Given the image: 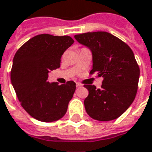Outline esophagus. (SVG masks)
Here are the masks:
<instances>
[{"mask_svg": "<svg viewBox=\"0 0 152 152\" xmlns=\"http://www.w3.org/2000/svg\"><path fill=\"white\" fill-rule=\"evenodd\" d=\"M76 88H80V87H82V84H81L80 83H76Z\"/></svg>", "mask_w": 152, "mask_h": 152, "instance_id": "1", "label": "esophagus"}]
</instances>
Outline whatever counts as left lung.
I'll use <instances>...</instances> for the list:
<instances>
[{"label": "left lung", "instance_id": "1", "mask_svg": "<svg viewBox=\"0 0 152 152\" xmlns=\"http://www.w3.org/2000/svg\"><path fill=\"white\" fill-rule=\"evenodd\" d=\"M93 54L90 75L102 77L101 88L85 84L88 95L84 100L87 113L94 120L108 121L119 118L134 101L140 69L133 51L125 42L107 31L75 35Z\"/></svg>", "mask_w": 152, "mask_h": 152}]
</instances>
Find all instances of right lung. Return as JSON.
<instances>
[{"instance_id":"1","label":"right lung","mask_w":152,"mask_h":152,"mask_svg":"<svg viewBox=\"0 0 152 152\" xmlns=\"http://www.w3.org/2000/svg\"><path fill=\"white\" fill-rule=\"evenodd\" d=\"M74 43L69 36L39 34L16 51L10 78L22 107L32 118L52 122L66 113L76 90L69 81L59 85L47 81L48 72L60 67L61 57Z\"/></svg>"}]
</instances>
